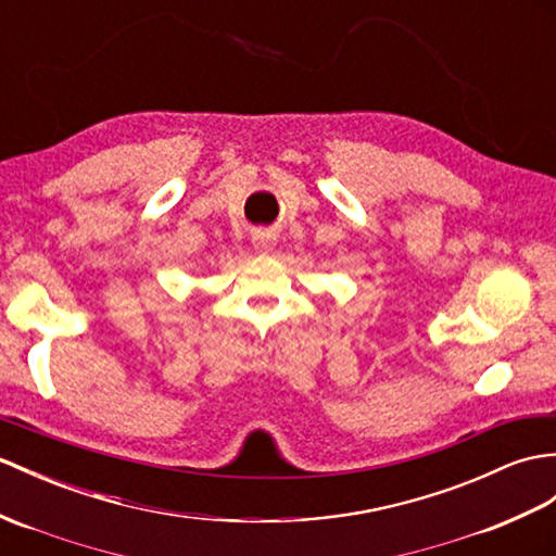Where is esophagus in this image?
<instances>
[{
  "mask_svg": "<svg viewBox=\"0 0 556 556\" xmlns=\"http://www.w3.org/2000/svg\"><path fill=\"white\" fill-rule=\"evenodd\" d=\"M253 247L257 249V251H273V247H275V235L269 229H265V231H257V235L253 237Z\"/></svg>",
  "mask_w": 556,
  "mask_h": 556,
  "instance_id": "obj_1",
  "label": "esophagus"
}]
</instances>
